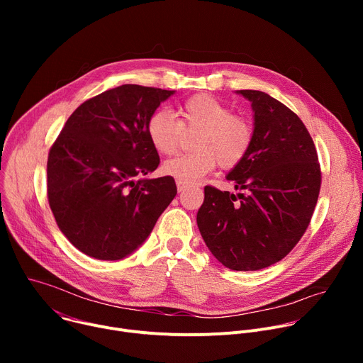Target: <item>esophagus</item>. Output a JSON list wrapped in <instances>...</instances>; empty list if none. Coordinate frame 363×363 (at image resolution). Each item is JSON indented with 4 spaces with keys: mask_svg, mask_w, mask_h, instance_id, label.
<instances>
[{
    "mask_svg": "<svg viewBox=\"0 0 363 363\" xmlns=\"http://www.w3.org/2000/svg\"><path fill=\"white\" fill-rule=\"evenodd\" d=\"M177 188H178V192H184L186 189V185L181 181H177Z\"/></svg>",
    "mask_w": 363,
    "mask_h": 363,
    "instance_id": "obj_1",
    "label": "esophagus"
}]
</instances>
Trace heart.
Returning <instances> with one entry per match:
<instances>
[{"instance_id": "1", "label": "heart", "mask_w": 363, "mask_h": 363, "mask_svg": "<svg viewBox=\"0 0 363 363\" xmlns=\"http://www.w3.org/2000/svg\"><path fill=\"white\" fill-rule=\"evenodd\" d=\"M175 119L165 111L150 115L146 135L152 147L161 155L174 153L185 132H198L194 142L196 152L177 155L168 160L165 175L192 185L211 174L220 164L223 168L237 167L252 145V126L242 118L234 116L223 101L210 94H196L181 103Z\"/></svg>"}]
</instances>
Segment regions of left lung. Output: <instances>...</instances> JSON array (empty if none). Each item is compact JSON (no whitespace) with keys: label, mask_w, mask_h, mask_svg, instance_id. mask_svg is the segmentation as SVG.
Returning <instances> with one entry per match:
<instances>
[{"label":"left lung","mask_w":363,"mask_h":363,"mask_svg":"<svg viewBox=\"0 0 363 363\" xmlns=\"http://www.w3.org/2000/svg\"><path fill=\"white\" fill-rule=\"evenodd\" d=\"M251 103L252 145L227 179L237 195L203 188L199 233L217 260L237 272L266 269L304 234L320 191L312 136L283 103L258 90H237Z\"/></svg>","instance_id":"obj_1"}]
</instances>
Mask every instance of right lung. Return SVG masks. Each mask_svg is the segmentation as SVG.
I'll use <instances>...</instances> for the list:
<instances>
[{"label": "right lung", "mask_w": 363, "mask_h": 363, "mask_svg": "<svg viewBox=\"0 0 363 363\" xmlns=\"http://www.w3.org/2000/svg\"><path fill=\"white\" fill-rule=\"evenodd\" d=\"M174 93L139 84L103 91L82 103L51 146L50 208L83 254L108 262L130 255L175 198L172 177L134 179L160 165L146 123Z\"/></svg>", "instance_id": "1"}]
</instances>
